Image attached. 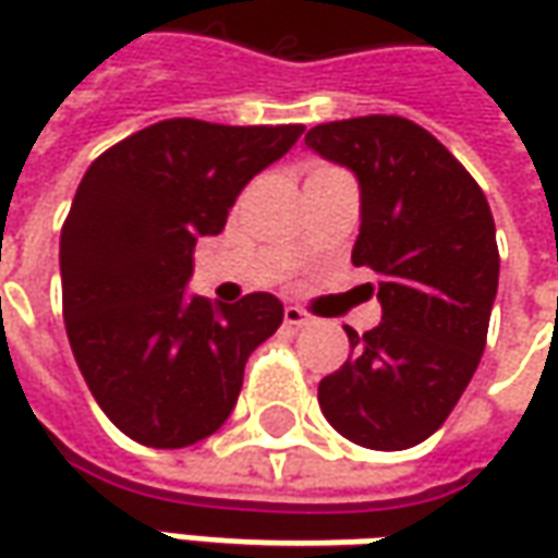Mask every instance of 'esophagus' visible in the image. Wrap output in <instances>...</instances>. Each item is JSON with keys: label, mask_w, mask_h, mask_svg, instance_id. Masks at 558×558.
Returning a JSON list of instances; mask_svg holds the SVG:
<instances>
[{"label": "esophagus", "mask_w": 558, "mask_h": 558, "mask_svg": "<svg viewBox=\"0 0 558 558\" xmlns=\"http://www.w3.org/2000/svg\"><path fill=\"white\" fill-rule=\"evenodd\" d=\"M313 316L307 311H301V307H286V326H294V329H304V326H311Z\"/></svg>", "instance_id": "esophagus-1"}]
</instances>
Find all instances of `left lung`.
Wrapping results in <instances>:
<instances>
[{"label": "left lung", "mask_w": 558, "mask_h": 558, "mask_svg": "<svg viewBox=\"0 0 558 558\" xmlns=\"http://www.w3.org/2000/svg\"><path fill=\"white\" fill-rule=\"evenodd\" d=\"M307 148L360 180L354 267L378 276L381 323L348 329L351 356L319 381L338 435L407 450L435 435L478 369L500 279L482 185L428 130L397 114L332 120Z\"/></svg>", "instance_id": "obj_1"}]
</instances>
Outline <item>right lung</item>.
<instances>
[{
    "mask_svg": "<svg viewBox=\"0 0 558 558\" xmlns=\"http://www.w3.org/2000/svg\"><path fill=\"white\" fill-rule=\"evenodd\" d=\"M301 123H151L89 163L61 226V304L76 366L105 416L145 447L177 450L223 425L257 344L282 326L267 291L192 298L198 235L279 161Z\"/></svg>",
    "mask_w": 558,
    "mask_h": 558,
    "instance_id": "add662e5",
    "label": "right lung"
}]
</instances>
